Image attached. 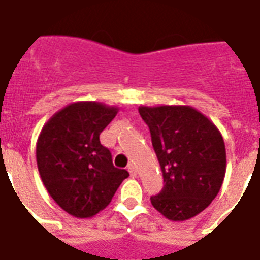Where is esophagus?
<instances>
[{"label":"esophagus","instance_id":"1","mask_svg":"<svg viewBox=\"0 0 260 260\" xmlns=\"http://www.w3.org/2000/svg\"><path fill=\"white\" fill-rule=\"evenodd\" d=\"M127 170H128V173L132 174L133 177H136V176H137V169H136V168H134L133 165H128Z\"/></svg>","mask_w":260,"mask_h":260}]
</instances>
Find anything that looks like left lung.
<instances>
[{"label":"left lung","instance_id":"1","mask_svg":"<svg viewBox=\"0 0 260 260\" xmlns=\"http://www.w3.org/2000/svg\"><path fill=\"white\" fill-rule=\"evenodd\" d=\"M149 127L165 185L151 204L173 221L194 217L219 194L226 174V147L219 128L187 105L140 107Z\"/></svg>","mask_w":260,"mask_h":260}]
</instances>
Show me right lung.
Listing matches in <instances>:
<instances>
[{"instance_id":"add662e5","label":"right lung","mask_w":260,"mask_h":260,"mask_svg":"<svg viewBox=\"0 0 260 260\" xmlns=\"http://www.w3.org/2000/svg\"><path fill=\"white\" fill-rule=\"evenodd\" d=\"M119 108L102 102L69 104L51 116L37 140L40 176L52 200L69 215L92 217L105 209L128 177L113 166L100 134Z\"/></svg>"}]
</instances>
